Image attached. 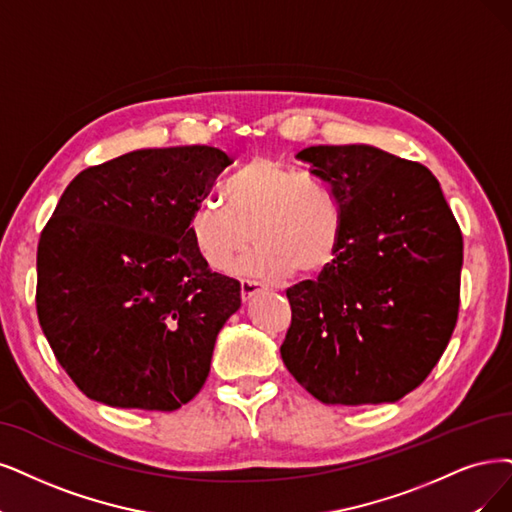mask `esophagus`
Wrapping results in <instances>:
<instances>
[{
    "label": "esophagus",
    "instance_id": "obj_1",
    "mask_svg": "<svg viewBox=\"0 0 512 512\" xmlns=\"http://www.w3.org/2000/svg\"><path fill=\"white\" fill-rule=\"evenodd\" d=\"M261 289H263V285H259V282H255V280H242V282H240L242 301H249V299H251L253 295H257Z\"/></svg>",
    "mask_w": 512,
    "mask_h": 512
}]
</instances>
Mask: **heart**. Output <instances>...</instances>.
Masks as SVG:
<instances>
[{
  "instance_id": "b5f03b06",
  "label": "heart",
  "mask_w": 512,
  "mask_h": 512,
  "mask_svg": "<svg viewBox=\"0 0 512 512\" xmlns=\"http://www.w3.org/2000/svg\"><path fill=\"white\" fill-rule=\"evenodd\" d=\"M225 204H200L189 236L208 268L227 272L259 244L240 270L280 280L299 268L325 270L342 238V208L331 187L270 158H253L225 181Z\"/></svg>"
}]
</instances>
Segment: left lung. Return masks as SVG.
I'll return each instance as SVG.
<instances>
[{
  "label": "left lung",
  "instance_id": "8db88e82",
  "mask_svg": "<svg viewBox=\"0 0 512 512\" xmlns=\"http://www.w3.org/2000/svg\"><path fill=\"white\" fill-rule=\"evenodd\" d=\"M342 208L335 259L287 289L280 356L327 405L403 399L439 363L460 308L462 232L441 185L418 162L373 145L297 154Z\"/></svg>",
  "mask_w": 512,
  "mask_h": 512
}]
</instances>
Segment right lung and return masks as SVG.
Masks as SVG:
<instances>
[{"label": "right lung", "mask_w": 512, "mask_h": 512, "mask_svg": "<svg viewBox=\"0 0 512 512\" xmlns=\"http://www.w3.org/2000/svg\"><path fill=\"white\" fill-rule=\"evenodd\" d=\"M232 164L208 145L137 149L75 177L37 244V318L88 399L175 411L204 386L240 282L196 253L189 221Z\"/></svg>", "instance_id": "right-lung-1"}]
</instances>
